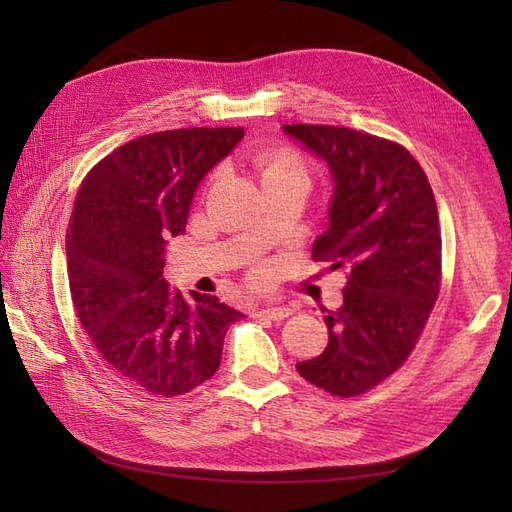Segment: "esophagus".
<instances>
[{
  "mask_svg": "<svg viewBox=\"0 0 512 512\" xmlns=\"http://www.w3.org/2000/svg\"><path fill=\"white\" fill-rule=\"evenodd\" d=\"M258 316H262V318H269V320H275V322H280V320H284V318L292 316V309H290V307H265V309H260Z\"/></svg>",
  "mask_w": 512,
  "mask_h": 512,
  "instance_id": "34e87169",
  "label": "esophagus"
}]
</instances>
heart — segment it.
Returning a JSON list of instances; mask_svg holds the SVG:
<instances>
[{"mask_svg": "<svg viewBox=\"0 0 512 512\" xmlns=\"http://www.w3.org/2000/svg\"><path fill=\"white\" fill-rule=\"evenodd\" d=\"M262 181H286V179H307V166L297 151L290 147H275L258 158Z\"/></svg>", "mask_w": 512, "mask_h": 512, "instance_id": "1", "label": "heart"}]
</instances>
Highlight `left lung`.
<instances>
[{
    "label": "left lung",
    "instance_id": "obj_1",
    "mask_svg": "<svg viewBox=\"0 0 512 512\" xmlns=\"http://www.w3.org/2000/svg\"><path fill=\"white\" fill-rule=\"evenodd\" d=\"M335 181L329 226L312 258L346 267L344 305L327 312L329 346L297 371L318 389L356 397L406 363L442 284L436 198L412 153L389 138L342 126L292 123Z\"/></svg>",
    "mask_w": 512,
    "mask_h": 512
}]
</instances>
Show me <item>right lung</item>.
<instances>
[{
	"mask_svg": "<svg viewBox=\"0 0 512 512\" xmlns=\"http://www.w3.org/2000/svg\"><path fill=\"white\" fill-rule=\"evenodd\" d=\"M243 128H181L138 136L89 170L66 235L68 282L91 344L151 395L177 397L220 367L241 312L211 294L185 299L162 275L164 239L183 235L198 183Z\"/></svg>",
	"mask_w": 512,
	"mask_h": 512,
	"instance_id": "1",
	"label": "right lung"
}]
</instances>
